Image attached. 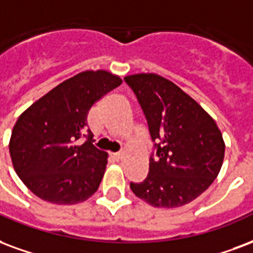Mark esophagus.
Segmentation results:
<instances>
[{"mask_svg": "<svg viewBox=\"0 0 253 253\" xmlns=\"http://www.w3.org/2000/svg\"><path fill=\"white\" fill-rule=\"evenodd\" d=\"M112 157H114L117 161H121L122 158H123V153H117V154H114Z\"/></svg>", "mask_w": 253, "mask_h": 253, "instance_id": "obj_1", "label": "esophagus"}]
</instances>
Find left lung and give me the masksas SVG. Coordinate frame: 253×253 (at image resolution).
Segmentation results:
<instances>
[{"mask_svg":"<svg viewBox=\"0 0 253 253\" xmlns=\"http://www.w3.org/2000/svg\"><path fill=\"white\" fill-rule=\"evenodd\" d=\"M125 80L157 142L147 178L141 184L131 182L132 193L155 208L192 203L220 173L225 153L220 128L192 96L160 75H128Z\"/></svg>","mask_w":253,"mask_h":253,"instance_id":"left-lung-1","label":"left lung"}]
</instances>
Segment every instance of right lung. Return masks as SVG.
<instances>
[{"label": "right lung", "mask_w": 253, "mask_h": 253, "mask_svg": "<svg viewBox=\"0 0 253 253\" xmlns=\"http://www.w3.org/2000/svg\"><path fill=\"white\" fill-rule=\"evenodd\" d=\"M122 84L104 69L83 71L56 85L17 119L9 151L17 175L37 197L74 205L88 200L102 182L108 154L92 145V134L79 145L93 103Z\"/></svg>", "instance_id": "right-lung-1"}]
</instances>
